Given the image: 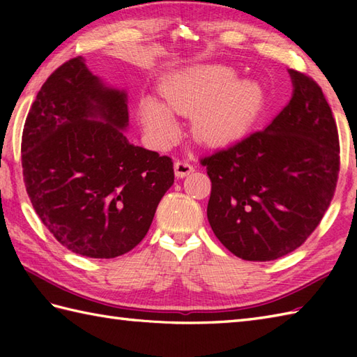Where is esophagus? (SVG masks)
<instances>
[{"instance_id":"esophagus-1","label":"esophagus","mask_w":357,"mask_h":357,"mask_svg":"<svg viewBox=\"0 0 357 357\" xmlns=\"http://www.w3.org/2000/svg\"><path fill=\"white\" fill-rule=\"evenodd\" d=\"M192 172L193 165L190 164V161H187V159H178V161L174 162V173H176L178 178H184Z\"/></svg>"}]
</instances>
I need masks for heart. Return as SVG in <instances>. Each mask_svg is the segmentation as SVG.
Listing matches in <instances>:
<instances>
[{"mask_svg": "<svg viewBox=\"0 0 357 357\" xmlns=\"http://www.w3.org/2000/svg\"><path fill=\"white\" fill-rule=\"evenodd\" d=\"M236 73L224 66L195 67L173 77L164 89L165 105L146 98L139 118L156 139L176 133L174 113L192 115L196 138L222 144L244 133L264 110V90L253 81H236Z\"/></svg>", "mask_w": 357, "mask_h": 357, "instance_id": "b5f03b06", "label": "heart"}]
</instances>
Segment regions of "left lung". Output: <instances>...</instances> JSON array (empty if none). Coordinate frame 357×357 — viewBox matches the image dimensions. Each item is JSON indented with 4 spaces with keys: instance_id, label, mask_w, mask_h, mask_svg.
<instances>
[{
    "instance_id": "obj_1",
    "label": "left lung",
    "mask_w": 357,
    "mask_h": 357,
    "mask_svg": "<svg viewBox=\"0 0 357 357\" xmlns=\"http://www.w3.org/2000/svg\"><path fill=\"white\" fill-rule=\"evenodd\" d=\"M293 96L264 130L201 159L211 193L207 218L221 244L245 261L294 252L335 196L339 135L319 84L290 70Z\"/></svg>"
}]
</instances>
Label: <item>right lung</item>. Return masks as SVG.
<instances>
[{
	"instance_id": "add662e5",
	"label": "right lung",
	"mask_w": 357,
	"mask_h": 357,
	"mask_svg": "<svg viewBox=\"0 0 357 357\" xmlns=\"http://www.w3.org/2000/svg\"><path fill=\"white\" fill-rule=\"evenodd\" d=\"M127 123L126 92L105 87L81 56L50 75L29 110L26 190L45 229L77 255L130 252L174 181L172 158L128 142Z\"/></svg>"
}]
</instances>
